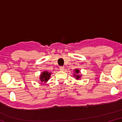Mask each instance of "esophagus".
Masks as SVG:
<instances>
[{
    "label": "esophagus",
    "mask_w": 122,
    "mask_h": 122,
    "mask_svg": "<svg viewBox=\"0 0 122 122\" xmlns=\"http://www.w3.org/2000/svg\"><path fill=\"white\" fill-rule=\"evenodd\" d=\"M60 69L61 71H63L64 67H62V66H61V67H60Z\"/></svg>",
    "instance_id": "34e87169"
}]
</instances>
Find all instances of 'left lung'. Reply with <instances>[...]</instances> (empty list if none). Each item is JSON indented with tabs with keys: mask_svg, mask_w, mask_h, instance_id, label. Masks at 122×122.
I'll use <instances>...</instances> for the list:
<instances>
[{
	"mask_svg": "<svg viewBox=\"0 0 122 122\" xmlns=\"http://www.w3.org/2000/svg\"><path fill=\"white\" fill-rule=\"evenodd\" d=\"M80 71H79V69H75V70H74V75L73 76H74V77H75V78L76 80H78L79 78H80L81 77V76H82V74H81V75H79Z\"/></svg>",
	"mask_w": 122,
	"mask_h": 122,
	"instance_id": "left-lung-1",
	"label": "left lung"
}]
</instances>
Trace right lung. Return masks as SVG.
<instances>
[{
	"instance_id": "add662e5",
	"label": "right lung",
	"mask_w": 122,
	"mask_h": 122,
	"mask_svg": "<svg viewBox=\"0 0 122 122\" xmlns=\"http://www.w3.org/2000/svg\"><path fill=\"white\" fill-rule=\"evenodd\" d=\"M51 73H49L48 71H44L42 72L39 76V80L40 81L42 82H47L48 81V80L50 78L51 75Z\"/></svg>"
}]
</instances>
